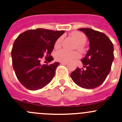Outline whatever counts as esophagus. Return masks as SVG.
I'll return each instance as SVG.
<instances>
[{
  "mask_svg": "<svg viewBox=\"0 0 122 122\" xmlns=\"http://www.w3.org/2000/svg\"><path fill=\"white\" fill-rule=\"evenodd\" d=\"M60 63H61V64H64V65L68 64V62H61Z\"/></svg>",
  "mask_w": 122,
  "mask_h": 122,
  "instance_id": "1",
  "label": "esophagus"
}]
</instances>
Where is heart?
<instances>
[{
    "instance_id": "1",
    "label": "heart",
    "mask_w": 122,
    "mask_h": 122,
    "mask_svg": "<svg viewBox=\"0 0 122 122\" xmlns=\"http://www.w3.org/2000/svg\"><path fill=\"white\" fill-rule=\"evenodd\" d=\"M71 36L76 42H77L76 48L80 51H83V45L86 42V37L83 33L79 31H74L71 33ZM62 37H60L55 42V48L56 49L60 48L62 43ZM80 57V54L77 51L70 52L65 49H60L55 52V60L61 62H70L75 59L79 58Z\"/></svg>"
}]
</instances>
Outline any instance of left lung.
Masks as SVG:
<instances>
[{
  "label": "left lung",
  "mask_w": 122,
  "mask_h": 122,
  "mask_svg": "<svg viewBox=\"0 0 122 122\" xmlns=\"http://www.w3.org/2000/svg\"><path fill=\"white\" fill-rule=\"evenodd\" d=\"M89 41V49L81 60L83 67L77 68L70 74L72 80L83 88L92 89L103 83L110 73L114 60V47L103 33L88 28L78 29Z\"/></svg>",
  "instance_id": "1"
}]
</instances>
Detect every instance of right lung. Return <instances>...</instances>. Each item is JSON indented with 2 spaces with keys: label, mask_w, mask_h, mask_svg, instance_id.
Returning a JSON list of instances; mask_svg holds the SVG:
<instances>
[{
  "label": "right lung",
  "mask_w": 122,
  "mask_h": 122,
  "mask_svg": "<svg viewBox=\"0 0 122 122\" xmlns=\"http://www.w3.org/2000/svg\"><path fill=\"white\" fill-rule=\"evenodd\" d=\"M64 32L37 28L27 30L16 39L11 51L13 68L20 82L27 89H40L52 80L60 63L42 65L41 60L44 55L49 62L54 60L51 54L54 45Z\"/></svg>",
  "instance_id": "obj_1"
}]
</instances>
